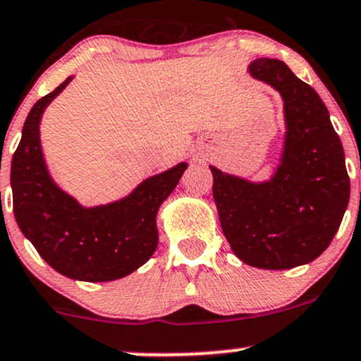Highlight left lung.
<instances>
[{
    "mask_svg": "<svg viewBox=\"0 0 361 361\" xmlns=\"http://www.w3.org/2000/svg\"><path fill=\"white\" fill-rule=\"evenodd\" d=\"M247 73L281 94L284 141L267 180L210 165L220 226L241 262L286 270L319 258L334 239L350 203L344 149L324 102L275 58H257Z\"/></svg>",
    "mask_w": 361,
    "mask_h": 361,
    "instance_id": "1",
    "label": "left lung"
}]
</instances>
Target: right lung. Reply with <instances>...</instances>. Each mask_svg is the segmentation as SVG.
<instances>
[{
    "mask_svg": "<svg viewBox=\"0 0 361 361\" xmlns=\"http://www.w3.org/2000/svg\"><path fill=\"white\" fill-rule=\"evenodd\" d=\"M61 82L30 108L11 158L13 213L22 234L58 274L73 281L108 282L145 265L158 246L157 215L188 161L151 176L120 200L84 207L56 184L41 146V118L71 84Z\"/></svg>",
    "mask_w": 361,
    "mask_h": 361,
    "instance_id": "right-lung-1",
    "label": "right lung"
}]
</instances>
